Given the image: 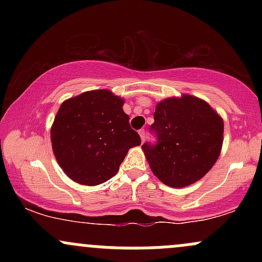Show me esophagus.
Returning a JSON list of instances; mask_svg holds the SVG:
<instances>
[{
	"instance_id": "1",
	"label": "esophagus",
	"mask_w": 262,
	"mask_h": 262,
	"mask_svg": "<svg viewBox=\"0 0 262 262\" xmlns=\"http://www.w3.org/2000/svg\"><path fill=\"white\" fill-rule=\"evenodd\" d=\"M139 135H140L141 141L145 140V130H144V129H140V130H139Z\"/></svg>"
}]
</instances>
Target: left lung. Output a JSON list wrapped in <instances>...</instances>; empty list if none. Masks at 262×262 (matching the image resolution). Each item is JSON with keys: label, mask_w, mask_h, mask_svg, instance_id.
Segmentation results:
<instances>
[{"label": "left lung", "mask_w": 262, "mask_h": 262, "mask_svg": "<svg viewBox=\"0 0 262 262\" xmlns=\"http://www.w3.org/2000/svg\"><path fill=\"white\" fill-rule=\"evenodd\" d=\"M150 128L158 135V144L145 143L141 149L152 173L170 187L197 182L221 155L223 118L194 96L183 93L159 102Z\"/></svg>", "instance_id": "obj_1"}]
</instances>
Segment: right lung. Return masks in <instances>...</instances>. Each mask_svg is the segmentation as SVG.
Here are the masks:
<instances>
[{
    "label": "right lung",
    "instance_id": "add662e5",
    "mask_svg": "<svg viewBox=\"0 0 262 262\" xmlns=\"http://www.w3.org/2000/svg\"><path fill=\"white\" fill-rule=\"evenodd\" d=\"M124 100L110 90H92L60 106L50 129L53 152L66 176L85 186L118 172L128 150L140 145L129 125Z\"/></svg>",
    "mask_w": 262,
    "mask_h": 262
}]
</instances>
